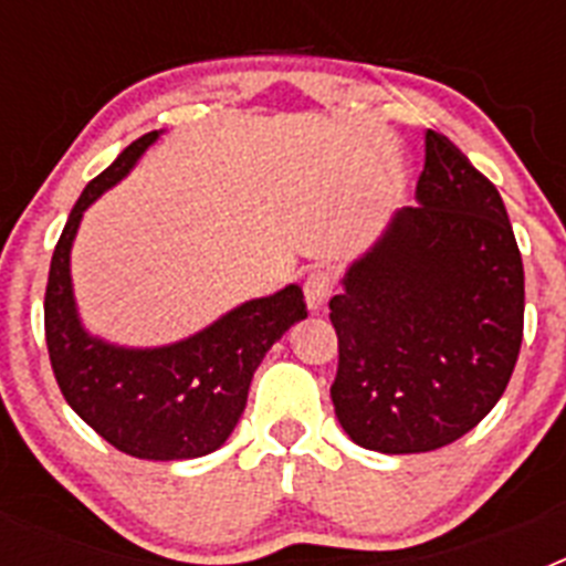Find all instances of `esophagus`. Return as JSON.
<instances>
[{"label": "esophagus", "instance_id": "1", "mask_svg": "<svg viewBox=\"0 0 566 566\" xmlns=\"http://www.w3.org/2000/svg\"><path fill=\"white\" fill-rule=\"evenodd\" d=\"M334 272L328 266H317L308 272L306 283H303V292H306V303L312 312H319V308L326 306L328 297H332L334 292Z\"/></svg>", "mask_w": 566, "mask_h": 566}]
</instances>
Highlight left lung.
Masks as SVG:
<instances>
[{"mask_svg":"<svg viewBox=\"0 0 566 566\" xmlns=\"http://www.w3.org/2000/svg\"><path fill=\"white\" fill-rule=\"evenodd\" d=\"M417 198L328 303L334 411L379 453H428L473 431L502 399L524 334V266L502 195L433 129Z\"/></svg>","mask_w":566,"mask_h":566,"instance_id":"left-lung-1","label":"left lung"}]
</instances>
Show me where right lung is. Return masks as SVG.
Returning a JSON list of instances; mask_svg holds the SVG:
<instances>
[{
    "mask_svg": "<svg viewBox=\"0 0 566 566\" xmlns=\"http://www.w3.org/2000/svg\"><path fill=\"white\" fill-rule=\"evenodd\" d=\"M155 135L153 129L135 138L84 187L70 212L50 260L44 339L59 391L98 437L129 457L172 462L207 457L227 442L247 408L260 359L308 312L303 289L286 286L167 348L133 352L87 337L70 289V247L84 209L122 181Z\"/></svg>",
    "mask_w": 566,
    "mask_h": 566,
    "instance_id": "obj_1",
    "label": "right lung"
}]
</instances>
